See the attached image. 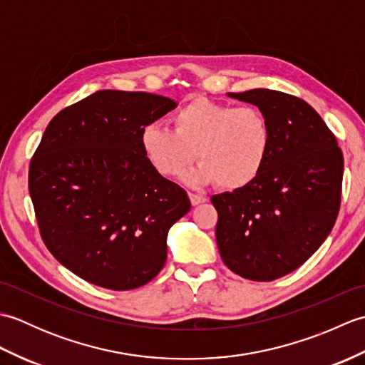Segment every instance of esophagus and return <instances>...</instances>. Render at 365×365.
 Returning <instances> with one entry per match:
<instances>
[{"label": "esophagus", "instance_id": "obj_1", "mask_svg": "<svg viewBox=\"0 0 365 365\" xmlns=\"http://www.w3.org/2000/svg\"><path fill=\"white\" fill-rule=\"evenodd\" d=\"M188 196H190V200H191V204H192V205L204 204V202H207V200H208V197H207V196L197 195V192H188Z\"/></svg>", "mask_w": 365, "mask_h": 365}]
</instances>
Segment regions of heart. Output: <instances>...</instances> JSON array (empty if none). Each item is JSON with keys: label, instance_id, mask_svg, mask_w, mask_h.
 I'll return each mask as SVG.
<instances>
[{"label": "heart", "instance_id": "heart-1", "mask_svg": "<svg viewBox=\"0 0 365 365\" xmlns=\"http://www.w3.org/2000/svg\"><path fill=\"white\" fill-rule=\"evenodd\" d=\"M269 123L257 106H232L195 98L170 118V130L149 125L141 147L153 169L178 177L192 161L200 166L191 174L197 183H218L224 190L251 185L262 173L269 152Z\"/></svg>", "mask_w": 365, "mask_h": 365}]
</instances>
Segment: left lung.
I'll list each match as a JSON object with an SVG mask.
<instances>
[{
    "instance_id": "1",
    "label": "left lung",
    "mask_w": 365,
    "mask_h": 365,
    "mask_svg": "<svg viewBox=\"0 0 365 365\" xmlns=\"http://www.w3.org/2000/svg\"><path fill=\"white\" fill-rule=\"evenodd\" d=\"M265 114L271 130L262 173L245 188L212 197L226 267L268 282L299 268L327 240L342 199L344 155L314 108L271 89L229 94Z\"/></svg>"
}]
</instances>
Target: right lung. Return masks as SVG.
<instances>
[{
	"label": "right lung",
	"instance_id": "add662e5",
	"mask_svg": "<svg viewBox=\"0 0 365 365\" xmlns=\"http://www.w3.org/2000/svg\"><path fill=\"white\" fill-rule=\"evenodd\" d=\"M175 106L147 92L98 91L46 127L29 195L46 250L84 281L131 290L165 267L168 232L191 202L145 158L141 133Z\"/></svg>",
	"mask_w": 365,
	"mask_h": 365
}]
</instances>
